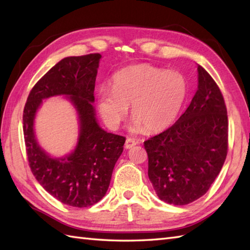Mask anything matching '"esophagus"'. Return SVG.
Returning <instances> with one entry per match:
<instances>
[{
    "label": "esophagus",
    "instance_id": "34e87169",
    "mask_svg": "<svg viewBox=\"0 0 250 250\" xmlns=\"http://www.w3.org/2000/svg\"><path fill=\"white\" fill-rule=\"evenodd\" d=\"M137 144V141H135L134 139H126L125 143V147L126 149H130L133 146H135Z\"/></svg>",
    "mask_w": 250,
    "mask_h": 250
}]
</instances>
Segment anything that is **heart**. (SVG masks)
<instances>
[{
    "instance_id": "1",
    "label": "heart",
    "mask_w": 250,
    "mask_h": 250,
    "mask_svg": "<svg viewBox=\"0 0 250 250\" xmlns=\"http://www.w3.org/2000/svg\"><path fill=\"white\" fill-rule=\"evenodd\" d=\"M187 94V82L178 72H167L147 63L115 74L110 89L98 93V109L105 125L116 129L128 114L135 129L159 132L172 125Z\"/></svg>"
}]
</instances>
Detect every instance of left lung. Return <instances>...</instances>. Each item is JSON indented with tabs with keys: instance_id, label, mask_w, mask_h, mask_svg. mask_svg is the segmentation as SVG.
Instances as JSON below:
<instances>
[{
	"instance_id": "1",
	"label": "left lung",
	"mask_w": 250,
	"mask_h": 250,
	"mask_svg": "<svg viewBox=\"0 0 250 250\" xmlns=\"http://www.w3.org/2000/svg\"><path fill=\"white\" fill-rule=\"evenodd\" d=\"M198 90L179 119L144 142L148 177L159 199L186 205L204 195L228 153V115L219 87L198 66Z\"/></svg>"
}]
</instances>
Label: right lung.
Masks as SVG:
<instances>
[{"mask_svg":"<svg viewBox=\"0 0 250 250\" xmlns=\"http://www.w3.org/2000/svg\"><path fill=\"white\" fill-rule=\"evenodd\" d=\"M100 59V54H90L58 62L32 88L22 116L26 156L36 180L58 201L79 208L105 195L125 142V137L100 128L95 118L92 103ZM54 95L68 96L80 119L76 150L63 158L49 157L34 135L36 111L42 100Z\"/></svg>","mask_w":250,"mask_h":250,"instance_id":"1","label":"right lung"}]
</instances>
